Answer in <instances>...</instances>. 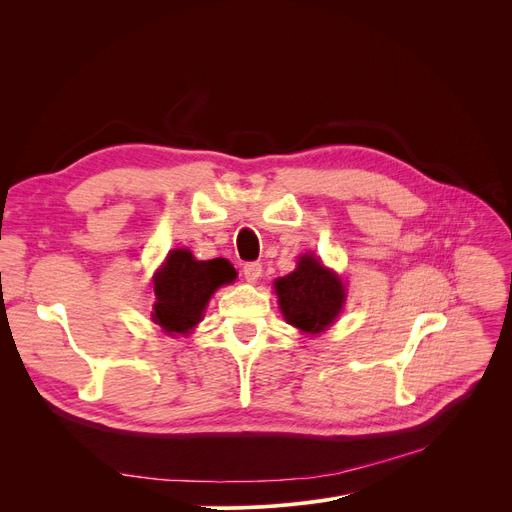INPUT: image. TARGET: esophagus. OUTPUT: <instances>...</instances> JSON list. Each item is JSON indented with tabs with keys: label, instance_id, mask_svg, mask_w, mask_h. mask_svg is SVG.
I'll return each mask as SVG.
<instances>
[{
	"label": "esophagus",
	"instance_id": "esophagus-1",
	"mask_svg": "<svg viewBox=\"0 0 512 512\" xmlns=\"http://www.w3.org/2000/svg\"><path fill=\"white\" fill-rule=\"evenodd\" d=\"M261 272H263V267H261V263H257V261L245 263V267H242V276H245V280L251 282V284L261 278Z\"/></svg>",
	"mask_w": 512,
	"mask_h": 512
}]
</instances>
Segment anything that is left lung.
Listing matches in <instances>:
<instances>
[{"instance_id": "1", "label": "left lung", "mask_w": 512, "mask_h": 512, "mask_svg": "<svg viewBox=\"0 0 512 512\" xmlns=\"http://www.w3.org/2000/svg\"><path fill=\"white\" fill-rule=\"evenodd\" d=\"M286 324L305 334L326 332L346 301V288L336 272L315 255L299 257L297 270L274 282Z\"/></svg>"}]
</instances>
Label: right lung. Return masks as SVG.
I'll return each instance as SVG.
<instances>
[{"label":"right lung","instance_id":"right-lung-1","mask_svg":"<svg viewBox=\"0 0 512 512\" xmlns=\"http://www.w3.org/2000/svg\"><path fill=\"white\" fill-rule=\"evenodd\" d=\"M234 280L236 270L226 259L197 261L188 249H174L153 276L151 319L170 336L191 334L211 294Z\"/></svg>","mask_w":512,"mask_h":512}]
</instances>
